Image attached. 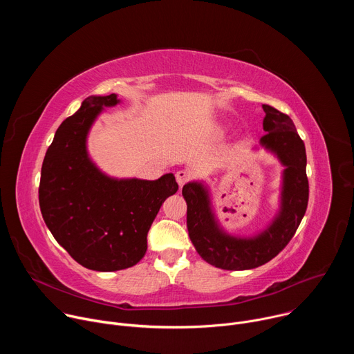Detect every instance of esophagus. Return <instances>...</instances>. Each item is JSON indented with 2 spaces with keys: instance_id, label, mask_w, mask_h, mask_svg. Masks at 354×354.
<instances>
[{
  "instance_id": "1",
  "label": "esophagus",
  "mask_w": 354,
  "mask_h": 354,
  "mask_svg": "<svg viewBox=\"0 0 354 354\" xmlns=\"http://www.w3.org/2000/svg\"><path fill=\"white\" fill-rule=\"evenodd\" d=\"M175 176H176V180H178V183H179V186L182 187V186L190 179L192 175H190L189 171H185V169H183V171H178V172L175 174Z\"/></svg>"
}]
</instances>
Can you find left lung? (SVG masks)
Listing matches in <instances>:
<instances>
[{
	"label": "left lung",
	"mask_w": 354,
	"mask_h": 354,
	"mask_svg": "<svg viewBox=\"0 0 354 354\" xmlns=\"http://www.w3.org/2000/svg\"><path fill=\"white\" fill-rule=\"evenodd\" d=\"M266 134L261 144L277 156L283 172L281 207L274 221L258 236L236 238L225 234L216 221L207 189L198 182L183 186L187 205V231L197 254L207 263L224 270L255 269L272 261L294 236L308 206L307 154L290 116L262 105Z\"/></svg>",
	"instance_id": "obj_1"
}]
</instances>
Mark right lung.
Masks as SVG:
<instances>
[{"label":"right lung","mask_w":354,"mask_h":354,"mask_svg":"<svg viewBox=\"0 0 354 354\" xmlns=\"http://www.w3.org/2000/svg\"><path fill=\"white\" fill-rule=\"evenodd\" d=\"M119 99L86 97L57 129L46 151L39 185L43 220L70 257L86 269L115 272L138 263L147 234L167 197L176 193L174 174L157 180L112 179L86 153V136L104 106Z\"/></svg>","instance_id":"add662e5"}]
</instances>
